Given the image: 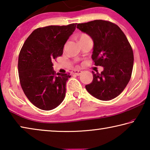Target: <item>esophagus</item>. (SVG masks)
Listing matches in <instances>:
<instances>
[{"mask_svg":"<svg viewBox=\"0 0 150 150\" xmlns=\"http://www.w3.org/2000/svg\"><path fill=\"white\" fill-rule=\"evenodd\" d=\"M71 73H73V74H75L76 75L79 76V75H80L81 73H82V71L80 70H74V71H71Z\"/></svg>","mask_w":150,"mask_h":150,"instance_id":"1","label":"esophagus"}]
</instances>
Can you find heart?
Returning <instances> with one entry per match:
<instances>
[{"mask_svg": "<svg viewBox=\"0 0 150 150\" xmlns=\"http://www.w3.org/2000/svg\"><path fill=\"white\" fill-rule=\"evenodd\" d=\"M87 36H88V35L87 34H81V35H80V39L84 38H86V37H87Z\"/></svg>", "mask_w": 150, "mask_h": 150, "instance_id": "b5f03b06", "label": "heart"}]
</instances>
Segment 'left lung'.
Segmentation results:
<instances>
[{
    "mask_svg": "<svg viewBox=\"0 0 150 150\" xmlns=\"http://www.w3.org/2000/svg\"><path fill=\"white\" fill-rule=\"evenodd\" d=\"M77 28L93 40L92 59L102 66L100 73L93 71V79L85 85L91 95L101 100H110L122 92L131 78L134 54L125 34L117 25L96 20L78 24Z\"/></svg>",
    "mask_w": 150,
    "mask_h": 150,
    "instance_id": "1",
    "label": "left lung"
}]
</instances>
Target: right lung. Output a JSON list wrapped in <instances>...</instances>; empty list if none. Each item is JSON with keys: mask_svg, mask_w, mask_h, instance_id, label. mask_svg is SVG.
I'll return each instance as SVG.
<instances>
[{"mask_svg": "<svg viewBox=\"0 0 150 150\" xmlns=\"http://www.w3.org/2000/svg\"><path fill=\"white\" fill-rule=\"evenodd\" d=\"M76 24L38 28L20 50L18 69L25 95L37 108L50 110L65 98L69 73H55L52 62L63 54V47Z\"/></svg>", "mask_w": 150, "mask_h": 150, "instance_id": "1", "label": "right lung"}]
</instances>
